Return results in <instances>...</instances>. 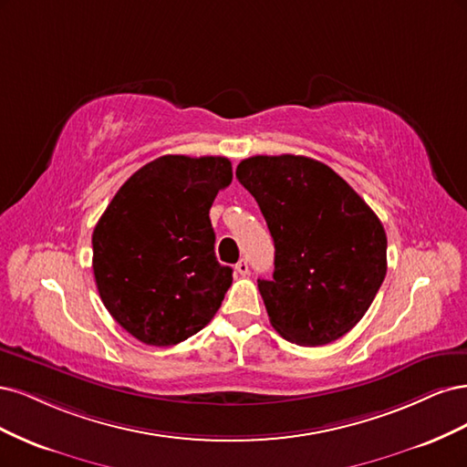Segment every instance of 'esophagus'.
Here are the masks:
<instances>
[{
  "mask_svg": "<svg viewBox=\"0 0 467 467\" xmlns=\"http://www.w3.org/2000/svg\"><path fill=\"white\" fill-rule=\"evenodd\" d=\"M234 269H236V272H238L240 275H248V272H250L248 260H246V258H243V260H240V262L234 265Z\"/></svg>",
  "mask_w": 467,
  "mask_h": 467,
  "instance_id": "1",
  "label": "esophagus"
}]
</instances>
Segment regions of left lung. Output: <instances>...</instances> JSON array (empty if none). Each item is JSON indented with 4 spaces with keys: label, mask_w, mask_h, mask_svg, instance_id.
Returning a JSON list of instances; mask_svg holds the SVG:
<instances>
[{
    "label": "left lung",
    "mask_w": 467,
    "mask_h": 467,
    "mask_svg": "<svg viewBox=\"0 0 467 467\" xmlns=\"http://www.w3.org/2000/svg\"><path fill=\"white\" fill-rule=\"evenodd\" d=\"M236 178L275 244L274 277L258 279L275 332L303 348L348 334L386 277L380 219L337 172L303 155L244 159Z\"/></svg>",
    "instance_id": "obj_1"
}]
</instances>
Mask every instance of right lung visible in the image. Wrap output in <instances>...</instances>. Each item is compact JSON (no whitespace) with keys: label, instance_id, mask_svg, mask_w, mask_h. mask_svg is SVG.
<instances>
[{"label":"right lung","instance_id":"add662e5","mask_svg":"<svg viewBox=\"0 0 467 467\" xmlns=\"http://www.w3.org/2000/svg\"><path fill=\"white\" fill-rule=\"evenodd\" d=\"M233 180L227 157L164 155L133 172L93 231L97 289L112 318L169 348L205 327L233 283L209 219Z\"/></svg>","mask_w":467,"mask_h":467}]
</instances>
